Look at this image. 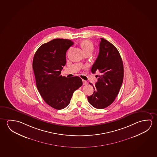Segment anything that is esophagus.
<instances>
[{
	"label": "esophagus",
	"instance_id": "34e87169",
	"mask_svg": "<svg viewBox=\"0 0 157 157\" xmlns=\"http://www.w3.org/2000/svg\"><path fill=\"white\" fill-rule=\"evenodd\" d=\"M82 82H83V85H87L88 84V82L86 81H85V80H82Z\"/></svg>",
	"mask_w": 157,
	"mask_h": 157
}]
</instances>
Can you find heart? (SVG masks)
Here are the masks:
<instances>
[{
  "instance_id": "1",
  "label": "heart",
  "mask_w": 157,
  "mask_h": 157,
  "mask_svg": "<svg viewBox=\"0 0 157 157\" xmlns=\"http://www.w3.org/2000/svg\"><path fill=\"white\" fill-rule=\"evenodd\" d=\"M80 46L85 53L87 52L92 53L94 51V45L92 42L89 40H83L80 42Z\"/></svg>"
}]
</instances>
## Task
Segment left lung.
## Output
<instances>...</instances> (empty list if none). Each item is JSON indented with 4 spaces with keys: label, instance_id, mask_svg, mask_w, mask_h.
Returning a JSON list of instances; mask_svg holds the SVG:
<instances>
[{
    "label": "left lung",
    "instance_id": "1",
    "mask_svg": "<svg viewBox=\"0 0 157 157\" xmlns=\"http://www.w3.org/2000/svg\"><path fill=\"white\" fill-rule=\"evenodd\" d=\"M91 71L94 74L99 71L100 75L93 86V94L87 97L88 100L93 107L102 109L114 101L124 76L123 64L120 53L114 45L103 38H101L99 53Z\"/></svg>",
    "mask_w": 157,
    "mask_h": 157
}]
</instances>
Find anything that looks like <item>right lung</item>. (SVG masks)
I'll return each instance as SVG.
<instances>
[{
	"label": "right lung",
	"instance_id": "obj_1",
	"mask_svg": "<svg viewBox=\"0 0 157 157\" xmlns=\"http://www.w3.org/2000/svg\"><path fill=\"white\" fill-rule=\"evenodd\" d=\"M73 45L71 40L55 39L42 44L33 60L37 90L46 103L55 109L67 107L73 93L82 85L78 76L60 75L66 64V52Z\"/></svg>",
	"mask_w": 157,
	"mask_h": 157
}]
</instances>
